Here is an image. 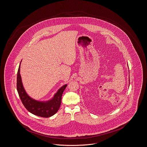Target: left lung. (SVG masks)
<instances>
[{"instance_id":"8db88e82","label":"left lung","mask_w":147,"mask_h":147,"mask_svg":"<svg viewBox=\"0 0 147 147\" xmlns=\"http://www.w3.org/2000/svg\"><path fill=\"white\" fill-rule=\"evenodd\" d=\"M129 85H130V77H129Z\"/></svg>"}]
</instances>
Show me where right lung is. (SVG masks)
<instances>
[{"instance_id": "obj_1", "label": "right lung", "mask_w": 147, "mask_h": 147, "mask_svg": "<svg viewBox=\"0 0 147 147\" xmlns=\"http://www.w3.org/2000/svg\"><path fill=\"white\" fill-rule=\"evenodd\" d=\"M21 63L17 72V90L24 107L31 113L42 117L48 118L56 113L60 108L61 97L67 84H65L60 88L53 97L49 100L40 101L34 100L27 94L24 88L20 75Z\"/></svg>"}]
</instances>
